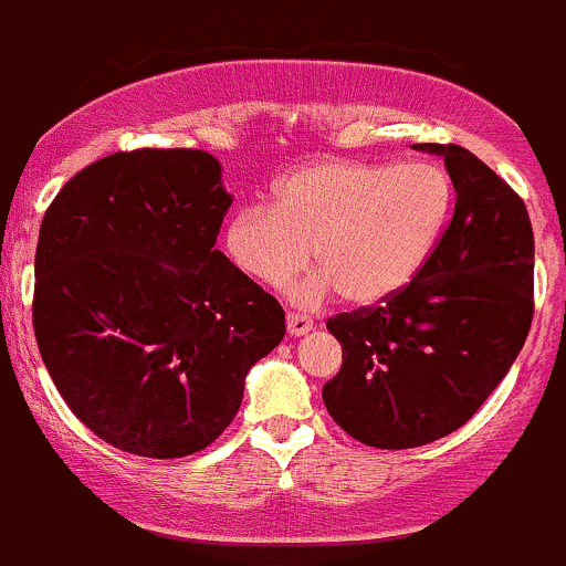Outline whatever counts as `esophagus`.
<instances>
[{
	"label": "esophagus",
	"instance_id": "1",
	"mask_svg": "<svg viewBox=\"0 0 566 566\" xmlns=\"http://www.w3.org/2000/svg\"><path fill=\"white\" fill-rule=\"evenodd\" d=\"M312 328H314V323L306 317V314H287V333H290V336H303V333H308Z\"/></svg>",
	"mask_w": 566,
	"mask_h": 566
}]
</instances>
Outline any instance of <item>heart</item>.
Instances as JSON below:
<instances>
[{
    "mask_svg": "<svg viewBox=\"0 0 566 566\" xmlns=\"http://www.w3.org/2000/svg\"><path fill=\"white\" fill-rule=\"evenodd\" d=\"M455 206L453 178L437 163L306 165L276 184L271 206L235 208L222 243L243 276L282 287L312 260L323 265L293 290L317 306L333 293L374 306L401 293L428 263Z\"/></svg>",
    "mask_w": 566,
    "mask_h": 566,
    "instance_id": "obj_1",
    "label": "heart"
}]
</instances>
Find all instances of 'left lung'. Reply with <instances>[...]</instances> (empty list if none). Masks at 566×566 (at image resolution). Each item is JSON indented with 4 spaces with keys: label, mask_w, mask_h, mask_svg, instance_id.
<instances>
[{
    "label": "left lung",
    "mask_w": 566,
    "mask_h": 566,
    "mask_svg": "<svg viewBox=\"0 0 566 566\" xmlns=\"http://www.w3.org/2000/svg\"><path fill=\"white\" fill-rule=\"evenodd\" d=\"M412 148L444 159L453 219L401 293L328 319L344 360L323 401L349 437L379 450L420 448L467 423L518 358L534 314L523 200L467 148Z\"/></svg>",
    "instance_id": "obj_1"
}]
</instances>
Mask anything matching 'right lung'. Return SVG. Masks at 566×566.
Masks as SVG:
<instances>
[{
  "mask_svg": "<svg viewBox=\"0 0 566 566\" xmlns=\"http://www.w3.org/2000/svg\"><path fill=\"white\" fill-rule=\"evenodd\" d=\"M230 206L217 157L140 148L83 168L45 211L40 355L75 418L124 453L208 448L284 338L276 298L213 249Z\"/></svg>",
  "mask_w": 566,
  "mask_h": 566,
  "instance_id": "add662e5",
  "label": "right lung"
}]
</instances>
